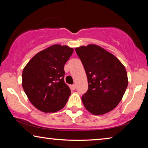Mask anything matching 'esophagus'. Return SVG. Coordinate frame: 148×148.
Listing matches in <instances>:
<instances>
[{"label": "esophagus", "mask_w": 148, "mask_h": 148, "mask_svg": "<svg viewBox=\"0 0 148 148\" xmlns=\"http://www.w3.org/2000/svg\"><path fill=\"white\" fill-rule=\"evenodd\" d=\"M71 87H72V89L74 90L75 89H76V85H75V84L72 85V86H71Z\"/></svg>", "instance_id": "esophagus-1"}]
</instances>
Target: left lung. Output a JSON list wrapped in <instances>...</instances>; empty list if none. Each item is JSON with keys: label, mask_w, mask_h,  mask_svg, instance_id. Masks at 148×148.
I'll use <instances>...</instances> for the list:
<instances>
[{"label": "left lung", "mask_w": 148, "mask_h": 148, "mask_svg": "<svg viewBox=\"0 0 148 148\" xmlns=\"http://www.w3.org/2000/svg\"><path fill=\"white\" fill-rule=\"evenodd\" d=\"M75 50L88 81V90L82 97L85 108L94 115L109 112L121 101L128 86L125 66L113 54L97 45Z\"/></svg>", "instance_id": "8db88e82"}]
</instances>
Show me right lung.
I'll return each instance as SVG.
<instances>
[{
  "mask_svg": "<svg viewBox=\"0 0 148 148\" xmlns=\"http://www.w3.org/2000/svg\"><path fill=\"white\" fill-rule=\"evenodd\" d=\"M73 48L56 44L32 57L22 74V86L30 102L37 109L49 113L61 110L71 91L65 84L64 64Z\"/></svg>",
  "mask_w": 148,
  "mask_h": 148,
  "instance_id": "add662e5",
  "label": "right lung"
}]
</instances>
